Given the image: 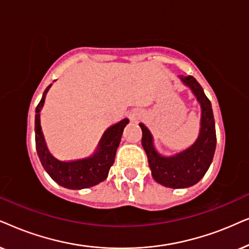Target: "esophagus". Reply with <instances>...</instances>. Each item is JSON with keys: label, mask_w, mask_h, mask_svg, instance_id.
Masks as SVG:
<instances>
[{"label": "esophagus", "mask_w": 249, "mask_h": 249, "mask_svg": "<svg viewBox=\"0 0 249 249\" xmlns=\"http://www.w3.org/2000/svg\"><path fill=\"white\" fill-rule=\"evenodd\" d=\"M132 119H137V115H132Z\"/></svg>", "instance_id": "esophagus-1"}]
</instances>
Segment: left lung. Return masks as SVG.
Instances as JSON below:
<instances>
[{
    "mask_svg": "<svg viewBox=\"0 0 249 249\" xmlns=\"http://www.w3.org/2000/svg\"><path fill=\"white\" fill-rule=\"evenodd\" d=\"M181 82L190 89L201 109L200 132L190 147L175 155L165 156L155 147L154 137L143 123L142 147L148 156L149 167L156 182L167 188L184 189L198 183L210 168L216 148V132L211 101L194 76H178Z\"/></svg>",
    "mask_w": 249,
    "mask_h": 249,
    "instance_id": "1",
    "label": "left lung"
}]
</instances>
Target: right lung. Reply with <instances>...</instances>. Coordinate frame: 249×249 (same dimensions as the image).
<instances>
[{
	"instance_id": "add662e5",
	"label": "right lung",
	"mask_w": 249,
	"mask_h": 249,
	"mask_svg": "<svg viewBox=\"0 0 249 249\" xmlns=\"http://www.w3.org/2000/svg\"><path fill=\"white\" fill-rule=\"evenodd\" d=\"M51 85L52 84H50L45 89L41 101H39L35 110L36 150H37L42 166L44 167L46 173L52 178L53 181H55L64 188L81 190V189L97 185L107 178L109 170L115 161L116 151H117L118 145L121 143L123 131L130 121L127 118H124L117 124L109 127L102 135L97 151L90 157L72 161L59 160L46 147L45 139L41 127V119H39V112L44 106L46 93H48Z\"/></svg>"
}]
</instances>
